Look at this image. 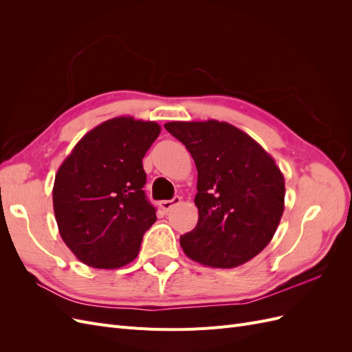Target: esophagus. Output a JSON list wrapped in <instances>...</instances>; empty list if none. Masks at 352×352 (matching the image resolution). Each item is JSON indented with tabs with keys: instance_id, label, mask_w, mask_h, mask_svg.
Wrapping results in <instances>:
<instances>
[{
	"instance_id": "34e87169",
	"label": "esophagus",
	"mask_w": 352,
	"mask_h": 352,
	"mask_svg": "<svg viewBox=\"0 0 352 352\" xmlns=\"http://www.w3.org/2000/svg\"><path fill=\"white\" fill-rule=\"evenodd\" d=\"M180 202V197H173L172 199H166L160 202V208H162L163 212H168L170 208H173L175 206H177Z\"/></svg>"
}]
</instances>
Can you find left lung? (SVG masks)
Returning <instances> with one entry per match:
<instances>
[{
    "mask_svg": "<svg viewBox=\"0 0 352 352\" xmlns=\"http://www.w3.org/2000/svg\"><path fill=\"white\" fill-rule=\"evenodd\" d=\"M166 131L192 155L198 223L180 236L190 260L232 269L272 241L283 214L285 179L274 160L225 122H172Z\"/></svg>",
    "mask_w": 352,
    "mask_h": 352,
    "instance_id": "left-lung-1",
    "label": "left lung"
}]
</instances>
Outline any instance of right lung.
Masks as SVG:
<instances>
[{"mask_svg": "<svg viewBox=\"0 0 352 352\" xmlns=\"http://www.w3.org/2000/svg\"><path fill=\"white\" fill-rule=\"evenodd\" d=\"M154 122L116 117L85 135L56 175L52 202L63 241L95 269L136 258L157 208L142 189V158L160 133Z\"/></svg>", "mask_w": 352, "mask_h": 352, "instance_id": "add662e5", "label": "right lung"}]
</instances>
